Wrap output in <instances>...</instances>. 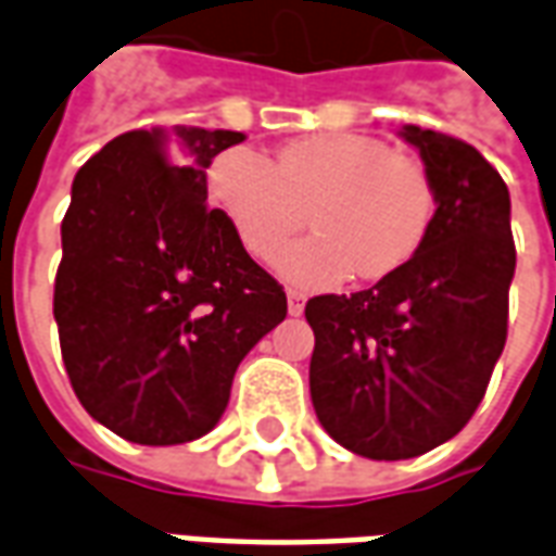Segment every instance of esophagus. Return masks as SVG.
<instances>
[{"label": "esophagus", "instance_id": "obj_1", "mask_svg": "<svg viewBox=\"0 0 556 556\" xmlns=\"http://www.w3.org/2000/svg\"><path fill=\"white\" fill-rule=\"evenodd\" d=\"M286 294H289V313L301 315L303 306H306V294H303L301 289H289Z\"/></svg>", "mask_w": 556, "mask_h": 556}]
</instances>
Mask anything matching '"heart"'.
Wrapping results in <instances>:
<instances>
[{"label":"heart","mask_w":556,"mask_h":556,"mask_svg":"<svg viewBox=\"0 0 556 556\" xmlns=\"http://www.w3.org/2000/svg\"><path fill=\"white\" fill-rule=\"evenodd\" d=\"M207 195L255 262H270L303 229L315 235L279 255V274L333 286L351 274L381 279L417 253L434 219L429 166L363 134H313L270 163L250 148L223 151L207 169Z\"/></svg>","instance_id":"1"}]
</instances>
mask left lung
I'll return each mask as SVG.
<instances>
[{"label": "left lung", "mask_w": 556, "mask_h": 556, "mask_svg": "<svg viewBox=\"0 0 556 556\" xmlns=\"http://www.w3.org/2000/svg\"><path fill=\"white\" fill-rule=\"evenodd\" d=\"M438 190L408 265L372 289L306 303L315 333L309 393L318 422L375 462L441 446L473 417L506 345L515 241L509 190L477 148L408 125Z\"/></svg>", "instance_id": "left-lung-1"}]
</instances>
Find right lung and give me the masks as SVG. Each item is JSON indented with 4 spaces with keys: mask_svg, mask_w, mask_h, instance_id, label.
<instances>
[{
    "mask_svg": "<svg viewBox=\"0 0 556 556\" xmlns=\"http://www.w3.org/2000/svg\"><path fill=\"white\" fill-rule=\"evenodd\" d=\"M235 130H130L79 166L62 219L53 315L79 405L118 438H202L231 378L289 303L217 207L207 166Z\"/></svg>",
    "mask_w": 556,
    "mask_h": 556,
    "instance_id": "1",
    "label": "right lung"
}]
</instances>
